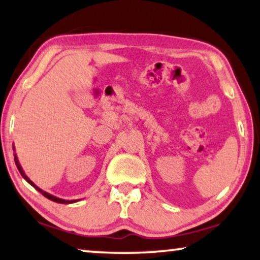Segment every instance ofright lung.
I'll return each mask as SVG.
<instances>
[{
	"label": "right lung",
	"instance_id": "1",
	"mask_svg": "<svg viewBox=\"0 0 260 260\" xmlns=\"http://www.w3.org/2000/svg\"><path fill=\"white\" fill-rule=\"evenodd\" d=\"M14 159H15V164H16V167H17V169H18V171H20V174H21V176L23 177V178L27 180V182L30 184V185L31 186H34L35 187V189L39 191V192H41L42 193L44 197H47L48 199H50V201H52V202H56V203H61V204H73V203H75V202H77V199H74V201H67V199H62V198H58V197H56V196H52V194H50V193H48V192H46V191H43L42 189H40L39 186L36 185V184H34L31 180L29 179V177L25 175V172L23 171V169H22V167H21V164H20V161H18V158H17V156L15 155L14 153Z\"/></svg>",
	"mask_w": 260,
	"mask_h": 260
}]
</instances>
